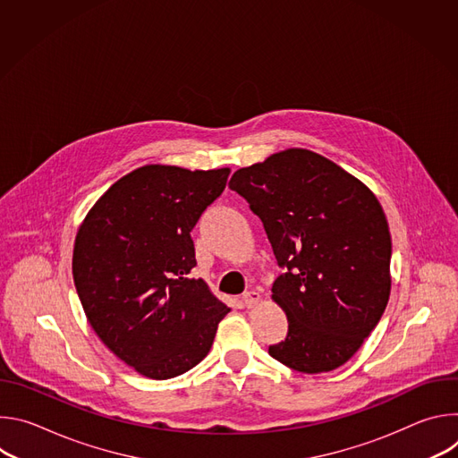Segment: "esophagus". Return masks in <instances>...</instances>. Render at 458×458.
Returning a JSON list of instances; mask_svg holds the SVG:
<instances>
[{
    "mask_svg": "<svg viewBox=\"0 0 458 458\" xmlns=\"http://www.w3.org/2000/svg\"><path fill=\"white\" fill-rule=\"evenodd\" d=\"M259 301H260V295L257 293V292H246L244 295H242V304H244V308H255L257 304H259Z\"/></svg>",
    "mask_w": 458,
    "mask_h": 458,
    "instance_id": "1",
    "label": "esophagus"
}]
</instances>
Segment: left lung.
<instances>
[{
	"label": "left lung",
	"instance_id": "1",
	"mask_svg": "<svg viewBox=\"0 0 458 458\" xmlns=\"http://www.w3.org/2000/svg\"><path fill=\"white\" fill-rule=\"evenodd\" d=\"M228 186L263 221L288 268L272 286L288 335L268 353L302 373L343 366L378 324L391 292V235L375 193L306 148L239 168Z\"/></svg>",
	"mask_w": 458,
	"mask_h": 458
}]
</instances>
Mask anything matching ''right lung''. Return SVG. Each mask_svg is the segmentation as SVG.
Segmentation results:
<instances>
[{
	"instance_id": "right-lung-1",
	"label": "right lung",
	"mask_w": 458,
	"mask_h": 458,
	"mask_svg": "<svg viewBox=\"0 0 458 458\" xmlns=\"http://www.w3.org/2000/svg\"><path fill=\"white\" fill-rule=\"evenodd\" d=\"M230 168L145 165L117 179L78 228L74 284L103 344L140 375L165 380L199 364L230 311L191 277L190 237Z\"/></svg>"
}]
</instances>
